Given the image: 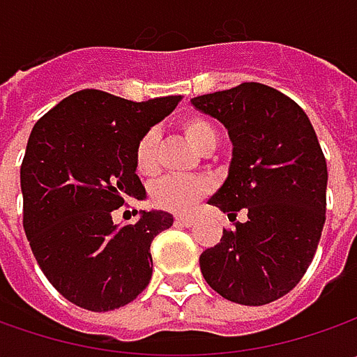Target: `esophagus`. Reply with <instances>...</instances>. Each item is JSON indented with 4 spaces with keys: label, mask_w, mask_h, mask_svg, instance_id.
<instances>
[{
    "label": "esophagus",
    "mask_w": 357,
    "mask_h": 357,
    "mask_svg": "<svg viewBox=\"0 0 357 357\" xmlns=\"http://www.w3.org/2000/svg\"><path fill=\"white\" fill-rule=\"evenodd\" d=\"M176 225H183V227H195V225H197V218H195V216H188V214H178V216H176Z\"/></svg>",
    "instance_id": "esophagus-1"
}]
</instances>
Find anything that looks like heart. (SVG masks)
Returning a JSON list of instances; mask_svg holds the SVG:
<instances>
[{
  "mask_svg": "<svg viewBox=\"0 0 357 357\" xmlns=\"http://www.w3.org/2000/svg\"><path fill=\"white\" fill-rule=\"evenodd\" d=\"M183 132L200 153L213 144L216 146V141H218V132L214 129V125L204 117L185 119ZM135 165H137V171L143 176H151L157 172V132L155 130H149L141 137L137 151H135ZM206 192H208V185L200 178L167 176L151 188V200L160 208H167L172 213H186Z\"/></svg>",
  "mask_w": 357,
  "mask_h": 357,
  "instance_id": "obj_1",
  "label": "heart"
}]
</instances>
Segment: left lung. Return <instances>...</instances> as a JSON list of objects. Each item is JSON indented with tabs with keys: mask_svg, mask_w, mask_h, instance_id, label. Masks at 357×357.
Segmentation results:
<instances>
[{
	"mask_svg": "<svg viewBox=\"0 0 357 357\" xmlns=\"http://www.w3.org/2000/svg\"><path fill=\"white\" fill-rule=\"evenodd\" d=\"M190 103L220 121L232 143L227 181L208 204L248 216L200 254V272L230 302L270 304L306 274L322 236L328 169L316 130L300 105L262 83Z\"/></svg>",
	"mask_w": 357,
	"mask_h": 357,
	"instance_id": "1",
	"label": "left lung"
}]
</instances>
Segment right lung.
Wrapping results in <instances>:
<instances>
[{"label": "right lung", "mask_w": 357, "mask_h": 357, "mask_svg": "<svg viewBox=\"0 0 357 357\" xmlns=\"http://www.w3.org/2000/svg\"><path fill=\"white\" fill-rule=\"evenodd\" d=\"M181 99L135 103L83 89L35 123L21 162L23 228L47 280L79 308H121L151 282V242L172 214L141 211L135 225H115L113 211L146 199L137 144Z\"/></svg>", "instance_id": "1"}]
</instances>
